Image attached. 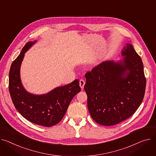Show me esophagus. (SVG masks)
Masks as SVG:
<instances>
[{
	"label": "esophagus",
	"instance_id": "obj_1",
	"mask_svg": "<svg viewBox=\"0 0 156 156\" xmlns=\"http://www.w3.org/2000/svg\"><path fill=\"white\" fill-rule=\"evenodd\" d=\"M85 85V80L84 79H80L79 81V86L82 89H83Z\"/></svg>",
	"mask_w": 156,
	"mask_h": 156
}]
</instances>
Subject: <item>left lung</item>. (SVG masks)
I'll list each match as a JSON object with an SVG mask.
<instances>
[{
  "label": "left lung",
  "instance_id": "left-lung-1",
  "mask_svg": "<svg viewBox=\"0 0 156 156\" xmlns=\"http://www.w3.org/2000/svg\"><path fill=\"white\" fill-rule=\"evenodd\" d=\"M122 55V60L103 62L85 75L89 112L100 125L112 126L126 120L144 97L146 79L140 57L129 43Z\"/></svg>",
  "mask_w": 156,
  "mask_h": 156
}]
</instances>
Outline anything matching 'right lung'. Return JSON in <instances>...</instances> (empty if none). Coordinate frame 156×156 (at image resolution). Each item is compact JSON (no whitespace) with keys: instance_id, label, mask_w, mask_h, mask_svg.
<instances>
[{"instance_id":"right-lung-1","label":"right lung","mask_w":156,"mask_h":156,"mask_svg":"<svg viewBox=\"0 0 156 156\" xmlns=\"http://www.w3.org/2000/svg\"><path fill=\"white\" fill-rule=\"evenodd\" d=\"M36 42H27L13 61L9 71V89L16 109L24 118L34 124L49 127L62 120L72 98L81 89L79 80L76 79L45 94L35 95L27 92L21 81L20 67L24 53Z\"/></svg>"}]
</instances>
